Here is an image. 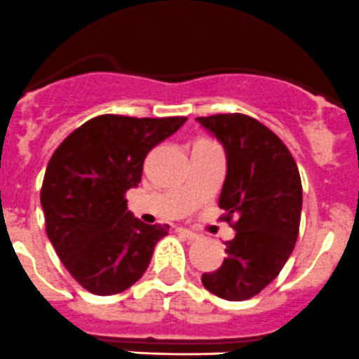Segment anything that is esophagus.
Instances as JSON below:
<instances>
[{"instance_id": "34e87169", "label": "esophagus", "mask_w": 359, "mask_h": 359, "mask_svg": "<svg viewBox=\"0 0 359 359\" xmlns=\"http://www.w3.org/2000/svg\"><path fill=\"white\" fill-rule=\"evenodd\" d=\"M176 233H180L183 238H187V240H190V241H194L199 238L196 233H194V231H190V229H187V227H176Z\"/></svg>"}]
</instances>
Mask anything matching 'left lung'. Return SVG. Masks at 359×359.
<instances>
[{
  "label": "left lung",
  "instance_id": "left-lung-1",
  "mask_svg": "<svg viewBox=\"0 0 359 359\" xmlns=\"http://www.w3.org/2000/svg\"><path fill=\"white\" fill-rule=\"evenodd\" d=\"M197 121L225 148L227 176L218 206L225 210L222 220L236 231L220 268L201 280L218 298L241 302L271 284L294 250L302 177L287 146L255 118L234 112Z\"/></svg>",
  "mask_w": 359,
  "mask_h": 359
}]
</instances>
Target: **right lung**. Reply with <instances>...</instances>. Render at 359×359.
<instances>
[{"mask_svg":"<svg viewBox=\"0 0 359 359\" xmlns=\"http://www.w3.org/2000/svg\"><path fill=\"white\" fill-rule=\"evenodd\" d=\"M187 121L102 114L75 128L50 156L40 203L57 257L86 291L118 294L134 285L169 225L126 210L146 155Z\"/></svg>","mask_w":359,"mask_h":359,"instance_id":"add662e5","label":"right lung"}]
</instances>
